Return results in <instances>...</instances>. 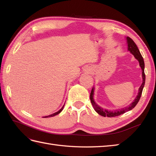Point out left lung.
I'll return each mask as SVG.
<instances>
[{"mask_svg":"<svg viewBox=\"0 0 156 156\" xmlns=\"http://www.w3.org/2000/svg\"><path fill=\"white\" fill-rule=\"evenodd\" d=\"M127 44H128V50L130 51L131 54L135 56V58L137 59L139 62H140V65L141 69H142L143 83H142L141 87H140V89H139V93H138V95L137 96L136 98L135 99L134 101L132 102V103L129 105V107H127L121 108V109H119V110L113 111L105 110V109H103L102 108L100 107L99 106H98L97 104L95 103V102L93 99L94 88H92L91 92H90V99L91 103H92V106H93V107L94 108V110L96 111V112H98L99 115H101V116H102V117H117V116H119L122 114H123L125 112H127L131 110L132 108H133L135 106L137 105V104L138 103V102H139V101H140V99L141 98L142 91H143V88L144 87L145 81V72H144L145 64H144V58H143V57H142V55L141 54L140 50H139L137 46L136 45V44H135V42L133 41V39L129 37H127Z\"/></svg>","mask_w":156,"mask_h":156,"instance_id":"obj_1","label":"left lung"}]
</instances>
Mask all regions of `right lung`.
Masks as SVG:
<instances>
[{"mask_svg":"<svg viewBox=\"0 0 156 156\" xmlns=\"http://www.w3.org/2000/svg\"><path fill=\"white\" fill-rule=\"evenodd\" d=\"M64 106H63V107H62V108L60 109V110L59 111H58V112H55V113H54V114H51V115H48V116H46V117H44V118H46V117H54V116H55V115H58V114H59V112H60L62 110H63V108H64Z\"/></svg>","mask_w":156,"mask_h":156,"instance_id":"1","label":"right lung"}]
</instances>
